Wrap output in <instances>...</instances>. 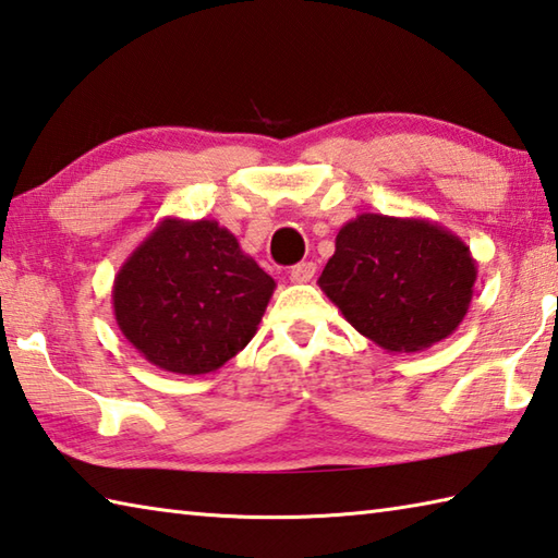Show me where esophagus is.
<instances>
[{"instance_id":"obj_1","label":"esophagus","mask_w":558,"mask_h":558,"mask_svg":"<svg viewBox=\"0 0 558 558\" xmlns=\"http://www.w3.org/2000/svg\"><path fill=\"white\" fill-rule=\"evenodd\" d=\"M289 277H291L293 283H306L315 277V265H313V262H299L296 267H291Z\"/></svg>"}]
</instances>
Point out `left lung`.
<instances>
[{"mask_svg": "<svg viewBox=\"0 0 558 558\" xmlns=\"http://www.w3.org/2000/svg\"><path fill=\"white\" fill-rule=\"evenodd\" d=\"M476 259L427 218L360 214L340 228L318 287L356 332L386 352H420L469 313Z\"/></svg>", "mask_w": 558, "mask_h": 558, "instance_id": "8db88e82", "label": "left lung"}]
</instances>
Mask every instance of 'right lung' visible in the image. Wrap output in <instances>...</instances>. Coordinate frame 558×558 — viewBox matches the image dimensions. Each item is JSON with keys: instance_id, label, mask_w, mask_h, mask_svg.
I'll list each match as a JSON object with an SVG mask.
<instances>
[{"instance_id": "1", "label": "right lung", "mask_w": 558, "mask_h": 558, "mask_svg": "<svg viewBox=\"0 0 558 558\" xmlns=\"http://www.w3.org/2000/svg\"><path fill=\"white\" fill-rule=\"evenodd\" d=\"M277 281L218 220L167 216L113 279L116 325L157 369L216 372L255 338Z\"/></svg>"}]
</instances>
